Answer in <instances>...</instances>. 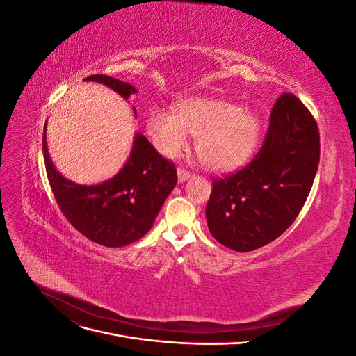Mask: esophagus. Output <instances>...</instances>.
I'll return each mask as SVG.
<instances>
[{
	"label": "esophagus",
	"instance_id": "esophagus-1",
	"mask_svg": "<svg viewBox=\"0 0 356 356\" xmlns=\"http://www.w3.org/2000/svg\"><path fill=\"white\" fill-rule=\"evenodd\" d=\"M177 175H178V182H186L190 177H191V174L188 170H186V169H181V168H178V170H177Z\"/></svg>",
	"mask_w": 356,
	"mask_h": 356
}]
</instances>
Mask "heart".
I'll return each instance as SVG.
<instances>
[{"instance_id": "1", "label": "heart", "mask_w": 356, "mask_h": 356, "mask_svg": "<svg viewBox=\"0 0 356 356\" xmlns=\"http://www.w3.org/2000/svg\"><path fill=\"white\" fill-rule=\"evenodd\" d=\"M258 114L217 98H190L175 105L174 115L156 110L147 118V134L157 152L177 157L196 136L202 163L217 172L233 170L252 156L260 138Z\"/></svg>"}]
</instances>
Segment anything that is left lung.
<instances>
[{
    "instance_id": "left-lung-1",
    "label": "left lung",
    "mask_w": 356,
    "mask_h": 356,
    "mask_svg": "<svg viewBox=\"0 0 356 356\" xmlns=\"http://www.w3.org/2000/svg\"><path fill=\"white\" fill-rule=\"evenodd\" d=\"M318 165L315 118L294 95L284 93L251 163L230 177L213 179L207 204L211 234L238 252L277 239L303 208Z\"/></svg>"
}]
</instances>
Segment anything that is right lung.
I'll return each mask as SVG.
<instances>
[{
	"instance_id": "1",
	"label": "right lung",
	"mask_w": 356,
	"mask_h": 356,
	"mask_svg": "<svg viewBox=\"0 0 356 356\" xmlns=\"http://www.w3.org/2000/svg\"><path fill=\"white\" fill-rule=\"evenodd\" d=\"M84 81L104 84L126 101L138 92L132 84L108 75H90ZM42 154L51 191L63 215L86 238L108 248L126 246L147 234L177 186L174 163L161 157L139 132L134 136L131 154L123 168L99 184H77L55 168L47 148V123Z\"/></svg>"
}]
</instances>
